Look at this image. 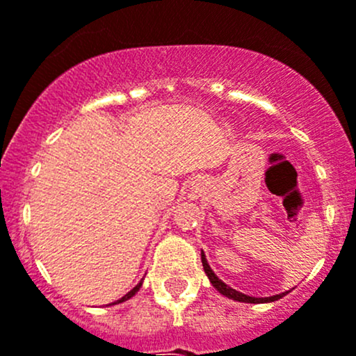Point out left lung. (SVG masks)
I'll return each mask as SVG.
<instances>
[{
	"label": "left lung",
	"instance_id": "left-lung-1",
	"mask_svg": "<svg viewBox=\"0 0 356 356\" xmlns=\"http://www.w3.org/2000/svg\"><path fill=\"white\" fill-rule=\"evenodd\" d=\"M201 260H202V267H204L206 276L209 277V282H211V285L215 286V289L218 290V292L222 293V296L229 297V299H232V300H238V302H250V304L274 302V300L282 299V297H285L286 293H289V292L277 293V296H273V297H250V296H245V293L238 292V290H234V289H231V286H229V285H225V283H223L222 280H220V277L216 276L215 273H213V269H211V267H209L208 260H206V255L202 252H201Z\"/></svg>",
	"mask_w": 356,
	"mask_h": 356
}]
</instances>
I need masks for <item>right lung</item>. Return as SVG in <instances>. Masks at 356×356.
Here are the masks:
<instances>
[{
    "label": "right lung",
    "mask_w": 356,
    "mask_h": 356,
    "mask_svg": "<svg viewBox=\"0 0 356 356\" xmlns=\"http://www.w3.org/2000/svg\"><path fill=\"white\" fill-rule=\"evenodd\" d=\"M141 283H143V282H140V283H138V285L134 286V289L131 290V292H127V293H125L124 297H122V299H118L117 302H111V304H120V302H125V300H129L131 297H133V296H136V293H138V290L141 289ZM111 304H110V306H111Z\"/></svg>",
    "instance_id": "right-lung-1"
}]
</instances>
